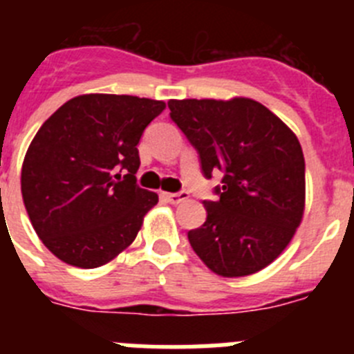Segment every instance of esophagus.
<instances>
[{
  "label": "esophagus",
  "instance_id": "1",
  "mask_svg": "<svg viewBox=\"0 0 354 354\" xmlns=\"http://www.w3.org/2000/svg\"><path fill=\"white\" fill-rule=\"evenodd\" d=\"M162 196L170 202V204L177 205L180 204V202H186L187 198H189V195H187L186 192H180V193H162Z\"/></svg>",
  "mask_w": 354,
  "mask_h": 354
}]
</instances>
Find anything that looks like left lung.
<instances>
[{"instance_id":"obj_1","label":"left lung","mask_w":354,"mask_h":354,"mask_svg":"<svg viewBox=\"0 0 354 354\" xmlns=\"http://www.w3.org/2000/svg\"><path fill=\"white\" fill-rule=\"evenodd\" d=\"M171 120L200 156L207 179L221 171L207 220L187 239L209 270L227 278L264 270L287 248L305 211V159L296 134L261 102L183 99Z\"/></svg>"}]
</instances>
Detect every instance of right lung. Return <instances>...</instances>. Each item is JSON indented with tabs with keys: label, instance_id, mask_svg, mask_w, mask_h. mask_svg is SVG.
Returning a JSON list of instances; mask_svg holds the SVG:
<instances>
[{
	"label": "right lung",
	"instance_id": "obj_1",
	"mask_svg": "<svg viewBox=\"0 0 354 354\" xmlns=\"http://www.w3.org/2000/svg\"><path fill=\"white\" fill-rule=\"evenodd\" d=\"M167 104L115 93L77 95L44 122L21 171L30 221L65 264L113 261L142 228L158 193L136 186V145Z\"/></svg>",
	"mask_w": 354,
	"mask_h": 354
}]
</instances>
